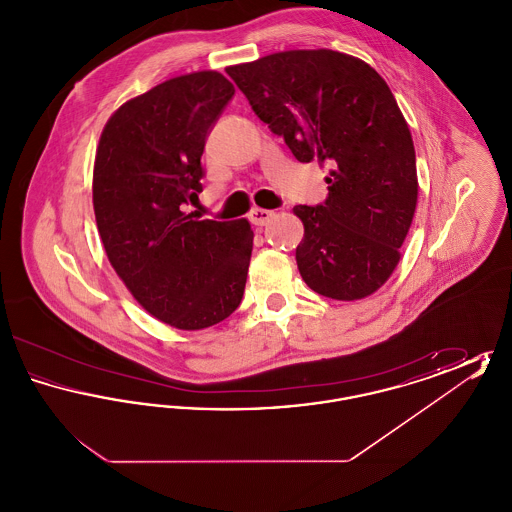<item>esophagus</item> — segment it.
Instances as JSON below:
<instances>
[{"label":"esophagus","mask_w":512,"mask_h":512,"mask_svg":"<svg viewBox=\"0 0 512 512\" xmlns=\"http://www.w3.org/2000/svg\"><path fill=\"white\" fill-rule=\"evenodd\" d=\"M274 217V213L272 211H268V209H259V207H255V209H251V213H249V220L253 222V224H257V226H265L268 220Z\"/></svg>","instance_id":"obj_1"}]
</instances>
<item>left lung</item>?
Instances as JSON below:
<instances>
[{
    "mask_svg": "<svg viewBox=\"0 0 512 512\" xmlns=\"http://www.w3.org/2000/svg\"><path fill=\"white\" fill-rule=\"evenodd\" d=\"M226 73L297 161L330 167L326 201L293 207L301 278L338 301L372 295L399 265L418 201L413 136L390 86L332 49L278 51Z\"/></svg>",
    "mask_w": 512,
    "mask_h": 512,
    "instance_id": "8db88e82",
    "label": "left lung"
}]
</instances>
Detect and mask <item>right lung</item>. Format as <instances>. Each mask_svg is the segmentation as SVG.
Masks as SVG:
<instances>
[{"mask_svg": "<svg viewBox=\"0 0 512 512\" xmlns=\"http://www.w3.org/2000/svg\"><path fill=\"white\" fill-rule=\"evenodd\" d=\"M234 96L217 71L182 74L128 99L109 117L94 163V213L107 259L151 317L203 330L244 297L249 220H199L209 130Z\"/></svg>", "mask_w": 512, "mask_h": 512, "instance_id": "1", "label": "right lung"}]
</instances>
